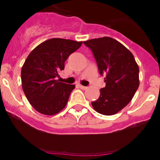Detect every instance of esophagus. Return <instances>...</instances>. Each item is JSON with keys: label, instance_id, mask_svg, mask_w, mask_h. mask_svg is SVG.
Here are the masks:
<instances>
[{"label": "esophagus", "instance_id": "obj_1", "mask_svg": "<svg viewBox=\"0 0 160 160\" xmlns=\"http://www.w3.org/2000/svg\"><path fill=\"white\" fill-rule=\"evenodd\" d=\"M79 87H80L81 89H87V86H82V85H79Z\"/></svg>", "mask_w": 160, "mask_h": 160}]
</instances>
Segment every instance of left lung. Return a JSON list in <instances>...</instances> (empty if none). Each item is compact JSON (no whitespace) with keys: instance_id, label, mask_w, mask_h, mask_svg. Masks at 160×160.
<instances>
[{"instance_id":"obj_1","label":"left lung","mask_w":160,"mask_h":160,"mask_svg":"<svg viewBox=\"0 0 160 160\" xmlns=\"http://www.w3.org/2000/svg\"><path fill=\"white\" fill-rule=\"evenodd\" d=\"M96 61L99 74H104L105 87L92 105L98 113L113 115L131 102L139 86V68L132 53L109 37L84 41Z\"/></svg>"}]
</instances>
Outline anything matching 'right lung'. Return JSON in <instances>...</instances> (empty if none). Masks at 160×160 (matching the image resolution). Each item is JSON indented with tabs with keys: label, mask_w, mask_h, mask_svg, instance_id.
<instances>
[{
	"label": "right lung",
	"mask_w": 160,
	"mask_h": 160,
	"mask_svg": "<svg viewBox=\"0 0 160 160\" xmlns=\"http://www.w3.org/2000/svg\"><path fill=\"white\" fill-rule=\"evenodd\" d=\"M82 43L52 38L38 45L27 57L22 68V84L28 101L37 111L54 115L65 107L75 86L59 82L56 78L70 55Z\"/></svg>",
	"instance_id": "add662e5"
}]
</instances>
